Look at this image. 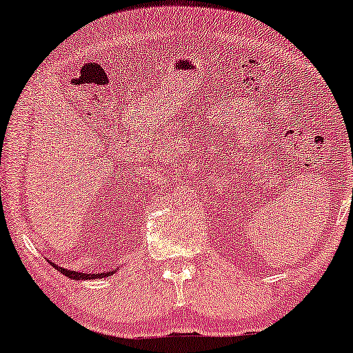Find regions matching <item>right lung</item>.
Returning a JSON list of instances; mask_svg holds the SVG:
<instances>
[{"mask_svg":"<svg viewBox=\"0 0 353 353\" xmlns=\"http://www.w3.org/2000/svg\"><path fill=\"white\" fill-rule=\"evenodd\" d=\"M50 266H54L55 270L59 271V273H62L63 276H67V278L70 279H75V281H88V279H100V278H108V276H112L117 273V270H112V271H107V273H83V271H74V270H65L62 268V266L59 265H54L52 261L48 260Z\"/></svg>","mask_w":353,"mask_h":353,"instance_id":"obj_1","label":"right lung"}]
</instances>
